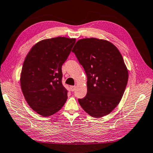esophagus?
I'll list each match as a JSON object with an SVG mask.
<instances>
[{
    "mask_svg": "<svg viewBox=\"0 0 153 153\" xmlns=\"http://www.w3.org/2000/svg\"><path fill=\"white\" fill-rule=\"evenodd\" d=\"M70 88L72 91H75V88H76V86H70Z\"/></svg>",
    "mask_w": 153,
    "mask_h": 153,
    "instance_id": "esophagus-1",
    "label": "esophagus"
}]
</instances>
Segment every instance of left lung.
I'll return each instance as SVG.
<instances>
[{
	"label": "left lung",
	"mask_w": 153,
	"mask_h": 153,
	"mask_svg": "<svg viewBox=\"0 0 153 153\" xmlns=\"http://www.w3.org/2000/svg\"><path fill=\"white\" fill-rule=\"evenodd\" d=\"M87 76V94L78 99L88 115L99 118L109 114L121 100L128 72L119 49L96 38L79 40L72 51Z\"/></svg>",
	"instance_id": "1"
}]
</instances>
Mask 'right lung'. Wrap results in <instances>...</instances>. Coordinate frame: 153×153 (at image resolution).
Wrapping results in <instances>:
<instances>
[{"label": "right lung", "mask_w": 153, "mask_h": 153, "mask_svg": "<svg viewBox=\"0 0 153 153\" xmlns=\"http://www.w3.org/2000/svg\"><path fill=\"white\" fill-rule=\"evenodd\" d=\"M76 38L56 37L38 42L30 49L21 70V91L39 115L51 116L65 105L68 91L62 84V65Z\"/></svg>", "instance_id": "add662e5"}]
</instances>
